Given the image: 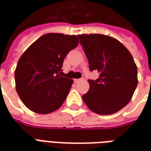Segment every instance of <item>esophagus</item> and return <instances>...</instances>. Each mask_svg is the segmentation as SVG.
<instances>
[{
  "mask_svg": "<svg viewBox=\"0 0 151 151\" xmlns=\"http://www.w3.org/2000/svg\"><path fill=\"white\" fill-rule=\"evenodd\" d=\"M82 80H83V78L74 79V82H81V81H82Z\"/></svg>",
  "mask_w": 151,
  "mask_h": 151,
  "instance_id": "esophagus-1",
  "label": "esophagus"
}]
</instances>
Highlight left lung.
Masks as SVG:
<instances>
[{"mask_svg":"<svg viewBox=\"0 0 151 151\" xmlns=\"http://www.w3.org/2000/svg\"><path fill=\"white\" fill-rule=\"evenodd\" d=\"M91 71L99 78L89 79L83 101L99 115H111L125 107L137 86V69L131 53L118 40L100 34L78 35Z\"/></svg>","mask_w":151,"mask_h":151,"instance_id":"left-lung-1","label":"left lung"}]
</instances>
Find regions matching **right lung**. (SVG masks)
Instances as JSON below:
<instances>
[{
	"instance_id": "1",
	"label": "right lung",
	"mask_w": 151,
	"mask_h": 151,
	"mask_svg": "<svg viewBox=\"0 0 151 151\" xmlns=\"http://www.w3.org/2000/svg\"><path fill=\"white\" fill-rule=\"evenodd\" d=\"M78 45L76 35L49 33L31 44L15 69L16 91L32 111L48 114L61 107L73 79L61 77L64 59Z\"/></svg>"
}]
</instances>
